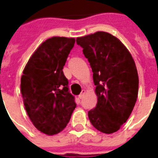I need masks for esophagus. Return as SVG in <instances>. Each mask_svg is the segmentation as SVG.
Instances as JSON below:
<instances>
[{
	"mask_svg": "<svg viewBox=\"0 0 158 158\" xmlns=\"http://www.w3.org/2000/svg\"><path fill=\"white\" fill-rule=\"evenodd\" d=\"M85 89H83L82 91H81V93H80V95L79 96V99H81L83 96H84V95H85Z\"/></svg>",
	"mask_w": 158,
	"mask_h": 158,
	"instance_id": "obj_1",
	"label": "esophagus"
}]
</instances>
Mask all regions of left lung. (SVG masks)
Listing matches in <instances>:
<instances>
[{"label": "left lung", "mask_w": 158, "mask_h": 158, "mask_svg": "<svg viewBox=\"0 0 158 158\" xmlns=\"http://www.w3.org/2000/svg\"><path fill=\"white\" fill-rule=\"evenodd\" d=\"M93 72L97 104L88 112L89 121L105 134L118 131L135 105L139 78L132 56L123 43L109 33L99 31L79 37Z\"/></svg>", "instance_id": "8db88e82"}]
</instances>
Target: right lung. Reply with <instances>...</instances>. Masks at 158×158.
<instances>
[{
    "instance_id": "obj_1",
    "label": "right lung",
    "mask_w": 158,
    "mask_h": 158,
    "mask_svg": "<svg viewBox=\"0 0 158 158\" xmlns=\"http://www.w3.org/2000/svg\"><path fill=\"white\" fill-rule=\"evenodd\" d=\"M74 43V38L46 40L23 72L21 92L26 112L36 129L48 135L65 128L76 107L62 71Z\"/></svg>"
}]
</instances>
